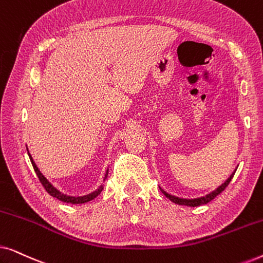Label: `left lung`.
<instances>
[{
    "label": "left lung",
    "instance_id": "obj_1",
    "mask_svg": "<svg viewBox=\"0 0 263 263\" xmlns=\"http://www.w3.org/2000/svg\"><path fill=\"white\" fill-rule=\"evenodd\" d=\"M233 175L235 174H232L231 176H230V177L228 178V181H226L224 184H221L220 186H219V188L217 189V190H214L213 193H211V194H208V195H206V196H203V197H199V199H194V200H188V199H179V197H176V196H172V195H170V194H167V193H165L163 189L160 188V190L161 192H163V194L165 196L167 197V199H170L172 202H175V203H177V204H184V206H190V207H195V206H201V204H206V203H208L210 202V201H212L214 199L215 196H218L219 194H220L222 190H225V188L226 186L229 185V183L231 182V179H232V177H233Z\"/></svg>",
    "mask_w": 263,
    "mask_h": 263
}]
</instances>
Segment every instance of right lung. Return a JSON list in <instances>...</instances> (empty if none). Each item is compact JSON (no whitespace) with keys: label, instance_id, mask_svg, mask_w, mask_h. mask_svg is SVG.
<instances>
[{"label":"right lung","instance_id":"add662e5","mask_svg":"<svg viewBox=\"0 0 263 263\" xmlns=\"http://www.w3.org/2000/svg\"><path fill=\"white\" fill-rule=\"evenodd\" d=\"M28 156H30V154H28ZM30 159H31L32 166H33V168H34V172H35V174H37L38 178H39V181H41L42 185L44 186L46 192H48L51 196L56 197V199H59V200H61V201H63V202H67V203H73V204H77V203H85V202H88V201L93 200V199H95V197H97V196L99 195L100 193H102V190H103V185H100L98 190H96V192H93V193H91V194H88V195H86V196L74 197V196H68V195H64V194L60 193L59 190L53 188V186H52L51 184H50V183L48 182V179H46V178L44 177V176H43V175L41 174V171L38 170L37 165L34 164V161H33V159H32V158H31V156H30ZM107 172H109V171H106L105 178L107 177Z\"/></svg>","mask_w":263,"mask_h":263}]
</instances>
